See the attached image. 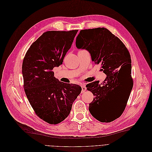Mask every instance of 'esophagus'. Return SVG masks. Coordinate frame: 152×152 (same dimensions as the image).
<instances>
[{"mask_svg":"<svg viewBox=\"0 0 152 152\" xmlns=\"http://www.w3.org/2000/svg\"><path fill=\"white\" fill-rule=\"evenodd\" d=\"M81 86H82V93H84V92L86 91V86H85V84L83 83V84L81 85Z\"/></svg>","mask_w":152,"mask_h":152,"instance_id":"esophagus-1","label":"esophagus"}]
</instances>
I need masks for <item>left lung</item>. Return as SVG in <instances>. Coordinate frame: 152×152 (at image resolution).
Returning a JSON list of instances; mask_svg holds the SVG:
<instances>
[{"instance_id": "left-lung-1", "label": "left lung", "mask_w": 152, "mask_h": 152, "mask_svg": "<svg viewBox=\"0 0 152 152\" xmlns=\"http://www.w3.org/2000/svg\"><path fill=\"white\" fill-rule=\"evenodd\" d=\"M76 47L87 50L91 60L102 65L107 75L86 85L95 96L89 104L93 116L102 122H110L123 113L133 87L131 59L121 39L105 28L82 30L76 38Z\"/></svg>"}]
</instances>
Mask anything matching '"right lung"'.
<instances>
[{
	"label": "right lung",
	"instance_id": "right-lung-1",
	"mask_svg": "<svg viewBox=\"0 0 152 152\" xmlns=\"http://www.w3.org/2000/svg\"><path fill=\"white\" fill-rule=\"evenodd\" d=\"M77 32H45L28 49L23 61L27 98L37 116L50 124H59L68 116L82 91L78 85L59 81L53 71L62 64Z\"/></svg>",
	"mask_w": 152,
	"mask_h": 152
}]
</instances>
